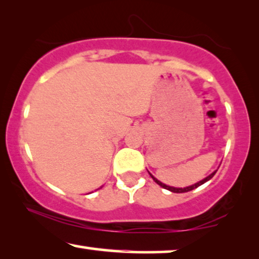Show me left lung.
Masks as SVG:
<instances>
[{"instance_id": "left-lung-1", "label": "left lung", "mask_w": 259, "mask_h": 259, "mask_svg": "<svg viewBox=\"0 0 259 259\" xmlns=\"http://www.w3.org/2000/svg\"><path fill=\"white\" fill-rule=\"evenodd\" d=\"M218 170V169H217ZM217 170H214L213 171L212 174H209L208 177H206L205 179H202L201 181H199V182H196V184H194V185H192V186H188V187H184V188H177V187H171V186H167V185H164V184H162L161 181H158L156 178H154L153 175H151L150 173V177L153 178V180L156 182V184L158 185V186H161L162 188H165V189H168V191H170V192H173V193H186V192H189V191H192V189H194V188H198L199 186H201V185H204L205 182H207L208 180H211V179L214 177V174L217 173Z\"/></svg>"}]
</instances>
